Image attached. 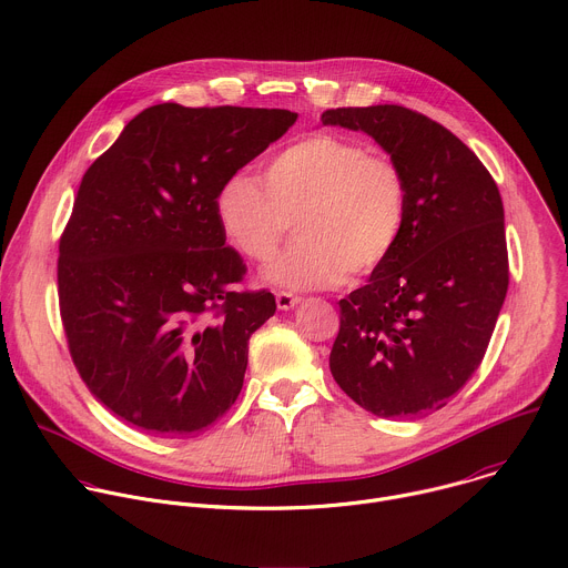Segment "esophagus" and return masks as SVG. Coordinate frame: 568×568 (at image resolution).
Listing matches in <instances>:
<instances>
[{
  "mask_svg": "<svg viewBox=\"0 0 568 568\" xmlns=\"http://www.w3.org/2000/svg\"><path fill=\"white\" fill-rule=\"evenodd\" d=\"M301 301H303L301 296H294V294H290V292H278V294H276V307L283 310V312L294 310Z\"/></svg>",
  "mask_w": 568,
  "mask_h": 568,
  "instance_id": "1",
  "label": "esophagus"
}]
</instances>
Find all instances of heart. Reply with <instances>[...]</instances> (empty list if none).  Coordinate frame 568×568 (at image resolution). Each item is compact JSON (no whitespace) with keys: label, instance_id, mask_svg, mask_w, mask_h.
<instances>
[{"label":"heart","instance_id":"1","mask_svg":"<svg viewBox=\"0 0 568 568\" xmlns=\"http://www.w3.org/2000/svg\"><path fill=\"white\" fill-rule=\"evenodd\" d=\"M216 219L250 261L272 258L294 219L296 241L261 278L292 292L327 290L390 258L406 225V184L363 142L314 133L276 153L263 182L230 175L216 194Z\"/></svg>","mask_w":568,"mask_h":568}]
</instances>
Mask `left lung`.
Here are the masks:
<instances>
[{
	"instance_id": "1",
	"label": "left lung",
	"mask_w": 568,
	"mask_h": 568,
	"mask_svg": "<svg viewBox=\"0 0 568 568\" xmlns=\"http://www.w3.org/2000/svg\"><path fill=\"white\" fill-rule=\"evenodd\" d=\"M321 122L374 138L406 184L395 252L338 301L332 376L376 417L428 415L479 367L506 298L499 189L457 135L406 106L329 109Z\"/></svg>"
}]
</instances>
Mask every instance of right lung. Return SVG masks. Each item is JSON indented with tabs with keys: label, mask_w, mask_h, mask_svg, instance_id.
Masks as SVG:
<instances>
[{
	"label": "right lung",
	"mask_w": 568,
	"mask_h": 568,
	"mask_svg": "<svg viewBox=\"0 0 568 568\" xmlns=\"http://www.w3.org/2000/svg\"><path fill=\"white\" fill-rule=\"evenodd\" d=\"M298 113H138L87 169L60 241V312L73 363L118 419L155 437L196 435L239 399L250 336L276 312L216 219L221 184Z\"/></svg>",
	"instance_id": "1"
}]
</instances>
